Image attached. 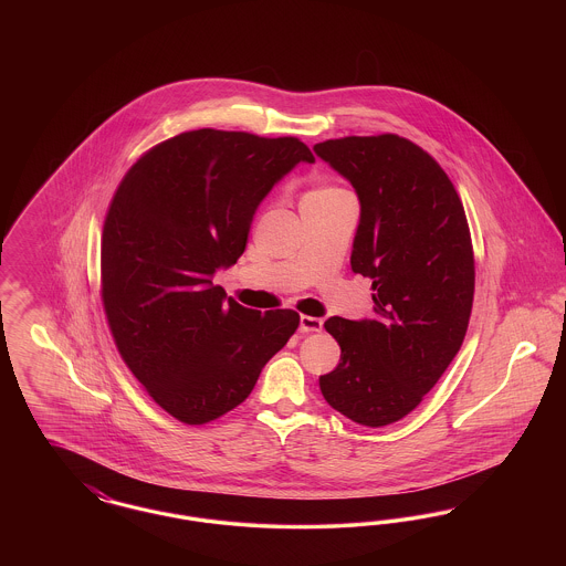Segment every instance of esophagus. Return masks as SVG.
Listing matches in <instances>:
<instances>
[{"instance_id":"obj_1","label":"esophagus","mask_w":566,"mask_h":566,"mask_svg":"<svg viewBox=\"0 0 566 566\" xmlns=\"http://www.w3.org/2000/svg\"><path fill=\"white\" fill-rule=\"evenodd\" d=\"M298 331L301 333H318V331H323V321L314 318V316H301L298 318Z\"/></svg>"}]
</instances>
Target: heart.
I'll list each match as a JSON object with an SVG mask.
<instances>
[{"label":"heart","instance_id":"heart-1","mask_svg":"<svg viewBox=\"0 0 566 566\" xmlns=\"http://www.w3.org/2000/svg\"><path fill=\"white\" fill-rule=\"evenodd\" d=\"M339 189H333V187H321V189H312L305 192L303 199H318V197H326V195H333Z\"/></svg>","mask_w":566,"mask_h":566}]
</instances>
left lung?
Masks as SVG:
<instances>
[{
  "label": "left lung",
  "instance_id": "obj_1",
  "mask_svg": "<svg viewBox=\"0 0 566 566\" xmlns=\"http://www.w3.org/2000/svg\"><path fill=\"white\" fill-rule=\"evenodd\" d=\"M314 153L360 201L354 273L374 280V321L333 316L342 348L326 403L363 427L413 411L454 360L473 307L475 261L462 201L429 153L395 134L326 139Z\"/></svg>",
  "mask_w": 566,
  "mask_h": 566
}]
</instances>
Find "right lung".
<instances>
[{"instance_id":"add662e5","label":"right lung","mask_w":566,"mask_h":566,"mask_svg":"<svg viewBox=\"0 0 566 566\" xmlns=\"http://www.w3.org/2000/svg\"><path fill=\"white\" fill-rule=\"evenodd\" d=\"M296 137L197 129L139 157L112 197L102 235V298L114 344L146 392L185 424L243 403L298 326L212 284L242 256L252 218L295 167Z\"/></svg>"}]
</instances>
